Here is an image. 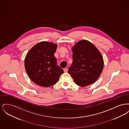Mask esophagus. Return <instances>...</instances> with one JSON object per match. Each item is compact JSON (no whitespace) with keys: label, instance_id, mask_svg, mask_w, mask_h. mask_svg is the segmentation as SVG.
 <instances>
[{"label":"esophagus","instance_id":"1","mask_svg":"<svg viewBox=\"0 0 129 129\" xmlns=\"http://www.w3.org/2000/svg\"><path fill=\"white\" fill-rule=\"evenodd\" d=\"M64 71L65 73H67L68 72V68H64Z\"/></svg>","mask_w":129,"mask_h":129}]
</instances>
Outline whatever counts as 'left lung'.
I'll list each match as a JSON object with an SVG mask.
<instances>
[{"mask_svg":"<svg viewBox=\"0 0 129 129\" xmlns=\"http://www.w3.org/2000/svg\"><path fill=\"white\" fill-rule=\"evenodd\" d=\"M73 61L68 73L76 84L86 86L94 83L104 68L102 55L89 42L83 40L76 43L72 49Z\"/></svg>","mask_w":129,"mask_h":129,"instance_id":"8db88e82","label":"left lung"}]
</instances>
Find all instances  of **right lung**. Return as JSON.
Here are the masks:
<instances>
[{
	"instance_id": "right-lung-1",
	"label": "right lung",
	"mask_w": 129,
	"mask_h": 129,
	"mask_svg": "<svg viewBox=\"0 0 129 129\" xmlns=\"http://www.w3.org/2000/svg\"><path fill=\"white\" fill-rule=\"evenodd\" d=\"M56 44L42 42L34 45L25 58V71L34 83L43 87L55 85L63 70L57 64L54 56Z\"/></svg>"
}]
</instances>
